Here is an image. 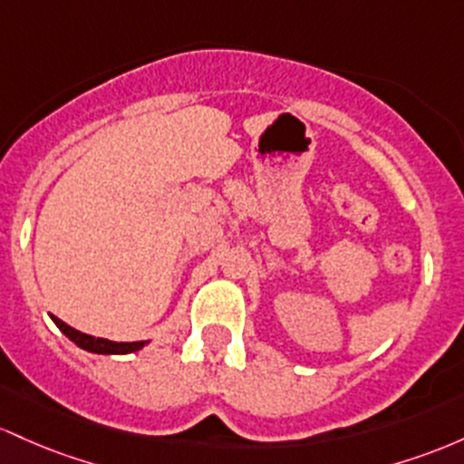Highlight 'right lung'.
Wrapping results in <instances>:
<instances>
[{
	"mask_svg": "<svg viewBox=\"0 0 464 464\" xmlns=\"http://www.w3.org/2000/svg\"><path fill=\"white\" fill-rule=\"evenodd\" d=\"M52 320H54V324L59 326V329L63 331L76 346L85 348V351L90 353H101V355H127V353L140 351V348L147 344V342H109V340H102V337H92V335H85V333L72 329V326H67L65 322L59 320L56 315H52Z\"/></svg>",
	"mask_w": 464,
	"mask_h": 464,
	"instance_id": "1",
	"label": "right lung"
}]
</instances>
